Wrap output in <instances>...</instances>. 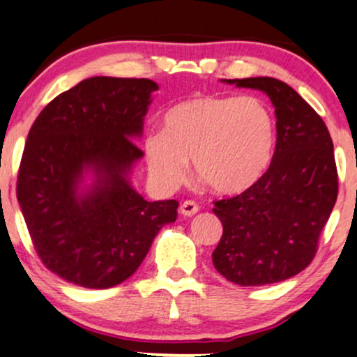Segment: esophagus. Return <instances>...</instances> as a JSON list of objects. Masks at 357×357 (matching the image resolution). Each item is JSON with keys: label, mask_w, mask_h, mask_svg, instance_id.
<instances>
[{"label": "esophagus", "mask_w": 357, "mask_h": 357, "mask_svg": "<svg viewBox=\"0 0 357 357\" xmlns=\"http://www.w3.org/2000/svg\"><path fill=\"white\" fill-rule=\"evenodd\" d=\"M179 212H181L184 218H192L194 214L199 212V206H197L194 201H184L181 207H179Z\"/></svg>", "instance_id": "1"}]
</instances>
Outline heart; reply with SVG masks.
<instances>
[{
	"mask_svg": "<svg viewBox=\"0 0 357 357\" xmlns=\"http://www.w3.org/2000/svg\"><path fill=\"white\" fill-rule=\"evenodd\" d=\"M273 146V116L259 98L197 96L166 112L163 132L146 135L145 158L161 188H178L191 160L211 191L237 196L260 181Z\"/></svg>",
	"mask_w": 357,
	"mask_h": 357,
	"instance_id": "heart-1",
	"label": "heart"
}]
</instances>
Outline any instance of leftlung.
Segmentation results:
<instances>
[{
    "label": "left lung",
    "instance_id": "8db88e82",
    "mask_svg": "<svg viewBox=\"0 0 357 357\" xmlns=\"http://www.w3.org/2000/svg\"><path fill=\"white\" fill-rule=\"evenodd\" d=\"M224 84L267 93L277 116V146L260 181L214 214L222 237L212 264L229 282L259 287L305 270L337 197V171L329 132L317 112L282 80L222 79Z\"/></svg>",
    "mask_w": 357,
    "mask_h": 357
}]
</instances>
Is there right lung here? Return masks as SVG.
I'll use <instances>...</instances> for the list:
<instances>
[{
  "label": "right lung",
  "mask_w": 357,
  "mask_h": 357,
  "mask_svg": "<svg viewBox=\"0 0 357 357\" xmlns=\"http://www.w3.org/2000/svg\"><path fill=\"white\" fill-rule=\"evenodd\" d=\"M158 84L90 77L54 98L26 139L17 202L43 264L66 282L103 290L142 265L178 201H146L132 184Z\"/></svg>",
  "instance_id": "1"
}]
</instances>
